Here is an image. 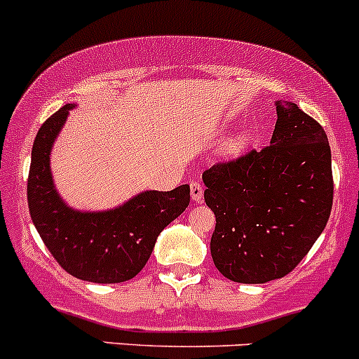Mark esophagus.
I'll return each instance as SVG.
<instances>
[{
	"mask_svg": "<svg viewBox=\"0 0 359 359\" xmlns=\"http://www.w3.org/2000/svg\"><path fill=\"white\" fill-rule=\"evenodd\" d=\"M190 194H191V198H194L195 202H201L202 197H204V187H202V183H198V181H191Z\"/></svg>",
	"mask_w": 359,
	"mask_h": 359,
	"instance_id": "34e87169",
	"label": "esophagus"
}]
</instances>
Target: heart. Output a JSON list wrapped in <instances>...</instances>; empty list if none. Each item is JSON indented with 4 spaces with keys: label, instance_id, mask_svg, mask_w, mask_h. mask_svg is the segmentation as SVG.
Instances as JSON below:
<instances>
[{
    "label": "heart",
    "instance_id": "b5f03b06",
    "mask_svg": "<svg viewBox=\"0 0 359 359\" xmlns=\"http://www.w3.org/2000/svg\"><path fill=\"white\" fill-rule=\"evenodd\" d=\"M247 142H249V136H247V135H236L231 140H228V143L224 145V152L230 154V155L242 152V150L245 149Z\"/></svg>",
    "mask_w": 359,
    "mask_h": 359
}]
</instances>
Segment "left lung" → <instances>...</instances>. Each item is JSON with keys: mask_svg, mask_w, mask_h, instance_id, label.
Listing matches in <instances>:
<instances>
[{"mask_svg": "<svg viewBox=\"0 0 359 359\" xmlns=\"http://www.w3.org/2000/svg\"><path fill=\"white\" fill-rule=\"evenodd\" d=\"M268 147L205 169V204L216 216L210 256L238 283L282 278L321 235L334 201L325 129L295 103L276 102Z\"/></svg>", "mask_w": 359, "mask_h": 359, "instance_id": "left-lung-1", "label": "left lung"}]
</instances>
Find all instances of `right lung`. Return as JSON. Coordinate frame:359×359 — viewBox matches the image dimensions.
Instances as JSON below:
<instances>
[{
    "mask_svg": "<svg viewBox=\"0 0 359 359\" xmlns=\"http://www.w3.org/2000/svg\"><path fill=\"white\" fill-rule=\"evenodd\" d=\"M72 105L48 117L32 145L27 204L32 223L55 261L79 280L121 283L150 259L158 233L190 204V184L171 191H145L107 212H77L55 191L50 150Z\"/></svg>",
    "mask_w": 359,
    "mask_h": 359,
    "instance_id": "add662e5",
    "label": "right lung"
}]
</instances>
